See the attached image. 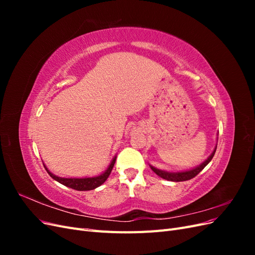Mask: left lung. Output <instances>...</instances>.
Here are the masks:
<instances>
[{"label": "left lung", "instance_id": "8db88e82", "mask_svg": "<svg viewBox=\"0 0 255 255\" xmlns=\"http://www.w3.org/2000/svg\"><path fill=\"white\" fill-rule=\"evenodd\" d=\"M216 149H217V146H215V149L213 151V153L211 154L210 156L207 157L206 160H204L201 165H199L198 167L194 168V169H190V170H185V171H180V172H168V171H164V170H160V169H157L153 166H150L152 170L155 172L158 176L163 177V179L167 180V181H172V182H183V181H188L192 177H195L199 172H201L203 169L205 168V166L210 163L212 160V158L215 155V152Z\"/></svg>", "mask_w": 255, "mask_h": 255}]
</instances>
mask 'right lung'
Returning a JSON list of instances; mask_svg holds the SVG:
<instances>
[{
    "label": "right lung",
    "instance_id": "1",
    "mask_svg": "<svg viewBox=\"0 0 255 255\" xmlns=\"http://www.w3.org/2000/svg\"><path fill=\"white\" fill-rule=\"evenodd\" d=\"M115 161H116V156L111 161L109 168H107L105 172H103L102 174H100L98 176H94V177H82V179H78V177H69V179H67V177L56 176L55 174H53L52 172H50L48 170V168L45 167V165H44V168L53 180L57 181L58 183L65 185V186H67L69 188L84 191V190H92V189L99 187L100 185H102L107 180V177L110 176V174L113 170V167L115 165Z\"/></svg>",
    "mask_w": 255,
    "mask_h": 255
}]
</instances>
